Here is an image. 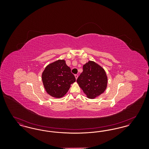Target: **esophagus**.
<instances>
[{"label": "esophagus", "instance_id": "34e87169", "mask_svg": "<svg viewBox=\"0 0 149 149\" xmlns=\"http://www.w3.org/2000/svg\"><path fill=\"white\" fill-rule=\"evenodd\" d=\"M75 78H76V79H77L78 78V75H77V74H75Z\"/></svg>", "mask_w": 149, "mask_h": 149}]
</instances>
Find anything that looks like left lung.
I'll return each instance as SVG.
<instances>
[{
    "label": "left lung",
    "instance_id": "8db88e82",
    "mask_svg": "<svg viewBox=\"0 0 149 149\" xmlns=\"http://www.w3.org/2000/svg\"><path fill=\"white\" fill-rule=\"evenodd\" d=\"M83 71L77 80L86 97L94 99L104 92L108 77L104 69L94 61H89L83 65Z\"/></svg>",
    "mask_w": 149,
    "mask_h": 149
}]
</instances>
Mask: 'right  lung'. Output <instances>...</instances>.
Instances as JSON below:
<instances>
[{
  "instance_id": "add662e5",
  "label": "right lung",
  "mask_w": 149,
  "mask_h": 149,
  "mask_svg": "<svg viewBox=\"0 0 149 149\" xmlns=\"http://www.w3.org/2000/svg\"><path fill=\"white\" fill-rule=\"evenodd\" d=\"M42 80L47 93L52 97L60 98L67 93L76 79L65 60H58L45 68Z\"/></svg>"
}]
</instances>
